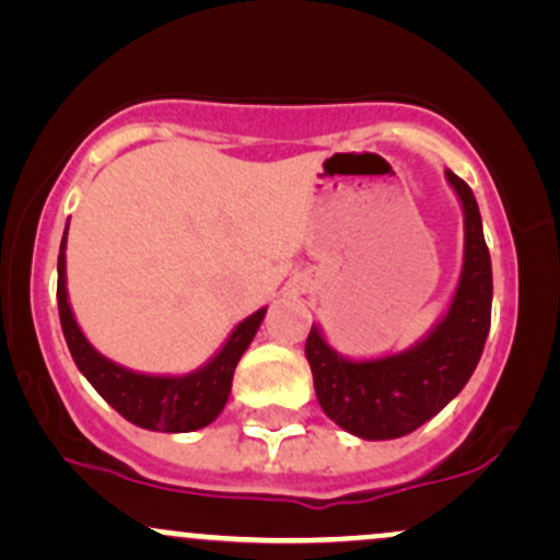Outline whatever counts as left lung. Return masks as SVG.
I'll list each match as a JSON object with an SVG mask.
<instances>
[{"mask_svg": "<svg viewBox=\"0 0 560 560\" xmlns=\"http://www.w3.org/2000/svg\"><path fill=\"white\" fill-rule=\"evenodd\" d=\"M466 213V255L447 316L423 342L378 361H347L313 326L305 339L316 397L334 423L363 440L405 436L440 413L477 369L492 318V262L471 186L447 171Z\"/></svg>", "mask_w": 560, "mask_h": 560, "instance_id": "1", "label": "left lung"}]
</instances>
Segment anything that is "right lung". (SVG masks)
Instances as JSON below:
<instances>
[{
	"label": "right lung",
	"instance_id": "add662e5",
	"mask_svg": "<svg viewBox=\"0 0 560 560\" xmlns=\"http://www.w3.org/2000/svg\"><path fill=\"white\" fill-rule=\"evenodd\" d=\"M62 249H66V236H62L60 258H57V307H60V324L70 355H73L81 374L89 378V384L126 421L137 423L141 429H152V432H195V429H202L210 421H215L229 400L236 363L253 342L255 331H258L260 320L266 316V307L244 318L229 337V342L223 345V350L195 374H133V371L120 369V365L102 358L81 334L73 311L68 305L66 255H62Z\"/></svg>",
	"mask_w": 560,
	"mask_h": 560
}]
</instances>
